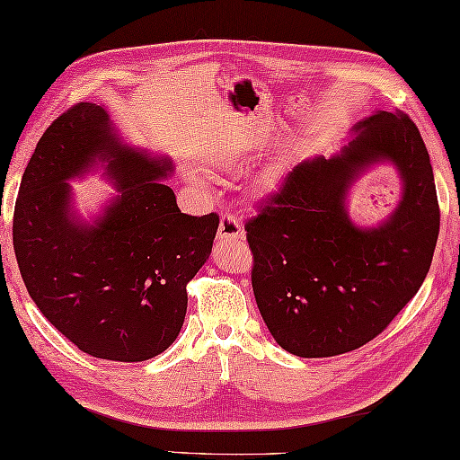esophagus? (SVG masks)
Segmentation results:
<instances>
[{"label":"esophagus","instance_id":"obj_1","mask_svg":"<svg viewBox=\"0 0 460 460\" xmlns=\"http://www.w3.org/2000/svg\"><path fill=\"white\" fill-rule=\"evenodd\" d=\"M219 241H241L245 239V233H243V227L239 219L233 213H223L221 215V223H219V233H217Z\"/></svg>","mask_w":460,"mask_h":460}]
</instances>
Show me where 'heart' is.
I'll return each instance as SVG.
<instances>
[{
  "mask_svg": "<svg viewBox=\"0 0 460 460\" xmlns=\"http://www.w3.org/2000/svg\"><path fill=\"white\" fill-rule=\"evenodd\" d=\"M257 183H259V185H261V187H263V185H265V183H267V177H261V179H259V181H257Z\"/></svg>",
  "mask_w": 460,
  "mask_h": 460,
  "instance_id": "heart-1",
  "label": "heart"
}]
</instances>
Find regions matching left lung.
<instances>
[{
  "instance_id": "8db88e82",
  "label": "left lung",
  "mask_w": 460,
  "mask_h": 460,
  "mask_svg": "<svg viewBox=\"0 0 460 460\" xmlns=\"http://www.w3.org/2000/svg\"><path fill=\"white\" fill-rule=\"evenodd\" d=\"M339 153L296 164L245 223L257 307L291 355L335 357L375 339L420 289L438 237L433 167L417 125L375 111ZM389 163L403 183L394 213L375 228L348 217L358 176Z\"/></svg>"
}]
</instances>
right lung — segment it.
Wrapping results in <instances>:
<instances>
[{"label": "right lung", "instance_id": "right-lung-1", "mask_svg": "<svg viewBox=\"0 0 460 460\" xmlns=\"http://www.w3.org/2000/svg\"><path fill=\"white\" fill-rule=\"evenodd\" d=\"M97 166L118 195L92 222L68 181ZM167 157L123 143L105 107L77 103L35 147L13 213V249L27 293L84 353L137 363L173 343L187 283L211 255L219 217L179 211Z\"/></svg>", "mask_w": 460, "mask_h": 460}]
</instances>
